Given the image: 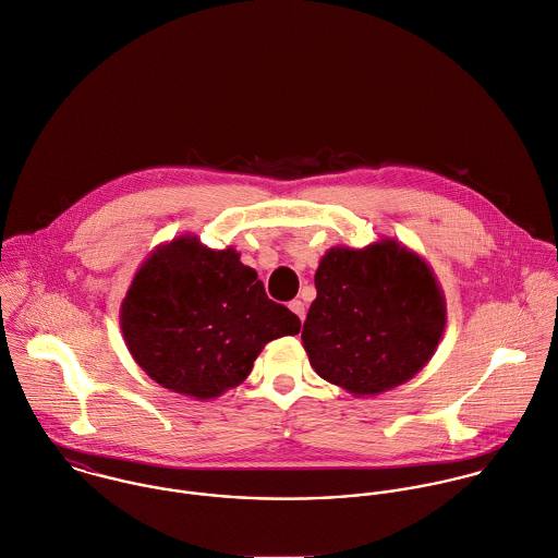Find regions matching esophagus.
<instances>
[{
  "label": "esophagus",
  "mask_w": 558,
  "mask_h": 558,
  "mask_svg": "<svg viewBox=\"0 0 558 558\" xmlns=\"http://www.w3.org/2000/svg\"><path fill=\"white\" fill-rule=\"evenodd\" d=\"M289 308L300 317V322H304V317H306V306H304L302 300H293V302L289 304Z\"/></svg>",
  "instance_id": "34e87169"
}]
</instances>
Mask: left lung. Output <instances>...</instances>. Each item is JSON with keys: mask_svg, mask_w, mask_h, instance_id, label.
<instances>
[{"mask_svg": "<svg viewBox=\"0 0 558 558\" xmlns=\"http://www.w3.org/2000/svg\"><path fill=\"white\" fill-rule=\"evenodd\" d=\"M302 342L319 377L355 397L412 379L445 335V293L432 267L392 239L330 247Z\"/></svg>", "mask_w": 558, "mask_h": 558, "instance_id": "left-lung-1", "label": "left lung"}]
</instances>
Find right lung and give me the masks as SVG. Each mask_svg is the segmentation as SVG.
<instances>
[{
	"label": "right lung",
	"instance_id": "add662e5",
	"mask_svg": "<svg viewBox=\"0 0 558 558\" xmlns=\"http://www.w3.org/2000/svg\"><path fill=\"white\" fill-rule=\"evenodd\" d=\"M300 328L236 250H211L198 236L159 245L120 306V330L140 368L198 401L239 386L269 340Z\"/></svg>",
	"mask_w": 558,
	"mask_h": 558
}]
</instances>
